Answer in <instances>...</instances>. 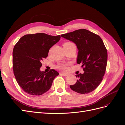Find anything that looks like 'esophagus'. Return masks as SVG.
<instances>
[{
  "instance_id": "34e87169",
  "label": "esophagus",
  "mask_w": 125,
  "mask_h": 125,
  "mask_svg": "<svg viewBox=\"0 0 125 125\" xmlns=\"http://www.w3.org/2000/svg\"><path fill=\"white\" fill-rule=\"evenodd\" d=\"M62 73L63 75V76H67L68 75H69V73Z\"/></svg>"
}]
</instances>
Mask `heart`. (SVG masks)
Returning a JSON list of instances; mask_svg holds the SVG:
<instances>
[{"instance_id":"b5f03b06","label":"heart","mask_w":125,"mask_h":125,"mask_svg":"<svg viewBox=\"0 0 125 125\" xmlns=\"http://www.w3.org/2000/svg\"><path fill=\"white\" fill-rule=\"evenodd\" d=\"M70 43H72L67 42L64 44L63 45L70 44ZM57 68L58 69L62 70H67L68 69V64H66V63H59L57 66Z\"/></svg>"}]
</instances>
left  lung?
Returning <instances> with one entry per match:
<instances>
[{
    "label": "left lung",
    "instance_id": "obj_1",
    "mask_svg": "<svg viewBox=\"0 0 125 125\" xmlns=\"http://www.w3.org/2000/svg\"><path fill=\"white\" fill-rule=\"evenodd\" d=\"M61 36L72 41L78 50L77 62L83 67V73L75 75L77 82L70 86L81 94L92 92L100 85L106 68L107 52L101 37L89 30L79 29Z\"/></svg>",
    "mask_w": 125,
    "mask_h": 125
}]
</instances>
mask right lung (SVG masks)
Wrapping results in <instances>:
<instances>
[{"instance_id":"add662e5","label":"right lung","mask_w":125,"mask_h":125,"mask_svg":"<svg viewBox=\"0 0 125 125\" xmlns=\"http://www.w3.org/2000/svg\"><path fill=\"white\" fill-rule=\"evenodd\" d=\"M60 39V35L36 33L24 35L15 45L12 52L13 73L18 84L26 93L41 95L51 88L59 73L54 69L48 73L41 71V62Z\"/></svg>"}]
</instances>
